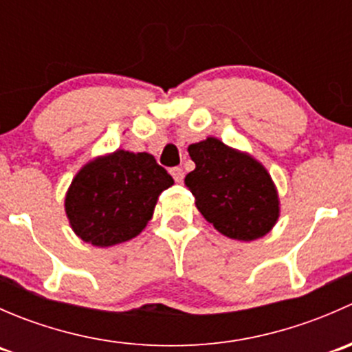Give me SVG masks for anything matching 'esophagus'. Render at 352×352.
Instances as JSON below:
<instances>
[{
    "instance_id": "esophagus-1",
    "label": "esophagus",
    "mask_w": 352,
    "mask_h": 352,
    "mask_svg": "<svg viewBox=\"0 0 352 352\" xmlns=\"http://www.w3.org/2000/svg\"><path fill=\"white\" fill-rule=\"evenodd\" d=\"M170 173H172V177L175 179V182H182L184 180V170L180 168V166H173V168L170 170Z\"/></svg>"
}]
</instances>
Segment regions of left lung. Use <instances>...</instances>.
I'll return each instance as SVG.
<instances>
[{
  "instance_id": "8db88e82",
  "label": "left lung",
  "mask_w": 352,
  "mask_h": 352,
  "mask_svg": "<svg viewBox=\"0 0 352 352\" xmlns=\"http://www.w3.org/2000/svg\"><path fill=\"white\" fill-rule=\"evenodd\" d=\"M196 168L186 186L201 214L225 236L250 242L271 232L279 218V199L267 170L250 155L216 138L190 144Z\"/></svg>"
}]
</instances>
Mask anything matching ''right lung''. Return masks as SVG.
<instances>
[{"label":"right lung","instance_id":"obj_1","mask_svg":"<svg viewBox=\"0 0 352 352\" xmlns=\"http://www.w3.org/2000/svg\"><path fill=\"white\" fill-rule=\"evenodd\" d=\"M173 179L150 153L117 150L83 166L67 189L65 209L73 232L95 247L134 239L153 216Z\"/></svg>","mask_w":352,"mask_h":352}]
</instances>
